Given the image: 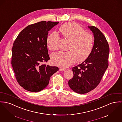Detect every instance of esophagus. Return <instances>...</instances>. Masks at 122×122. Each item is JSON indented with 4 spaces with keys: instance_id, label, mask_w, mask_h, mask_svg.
Listing matches in <instances>:
<instances>
[{
    "instance_id": "esophagus-1",
    "label": "esophagus",
    "mask_w": 122,
    "mask_h": 122,
    "mask_svg": "<svg viewBox=\"0 0 122 122\" xmlns=\"http://www.w3.org/2000/svg\"><path fill=\"white\" fill-rule=\"evenodd\" d=\"M66 70L64 69V68H59V71H65Z\"/></svg>"
}]
</instances>
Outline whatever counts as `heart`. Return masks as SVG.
Masks as SVG:
<instances>
[{
    "label": "heart",
    "instance_id": "heart-1",
    "mask_svg": "<svg viewBox=\"0 0 122 122\" xmlns=\"http://www.w3.org/2000/svg\"><path fill=\"white\" fill-rule=\"evenodd\" d=\"M60 31L65 38L70 40L68 51H60L53 53L51 61L55 65L66 68L72 65L76 59L79 62L86 60L89 56L94 45V38L90 33L74 22H69L62 25ZM59 37L56 32L51 33L47 38V46L51 51L58 48Z\"/></svg>",
    "mask_w": 122,
    "mask_h": 122
}]
</instances>
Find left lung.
Wrapping results in <instances>:
<instances>
[{"label": "left lung", "instance_id": "left-lung-1", "mask_svg": "<svg viewBox=\"0 0 122 122\" xmlns=\"http://www.w3.org/2000/svg\"><path fill=\"white\" fill-rule=\"evenodd\" d=\"M88 28L94 35L92 50L84 61L72 68L74 76L68 82L70 88L79 94H85L94 89L109 66L110 48L106 38L98 28L94 26Z\"/></svg>", "mask_w": 122, "mask_h": 122}]
</instances>
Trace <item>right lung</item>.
<instances>
[{"label":"right lung","mask_w":122,"mask_h":122,"mask_svg":"<svg viewBox=\"0 0 122 122\" xmlns=\"http://www.w3.org/2000/svg\"><path fill=\"white\" fill-rule=\"evenodd\" d=\"M59 22L43 21L29 25L16 38L12 48L11 65L19 85L31 92L46 87L56 66L44 64L50 59L47 40L49 31Z\"/></svg>","instance_id":"add662e5"}]
</instances>
